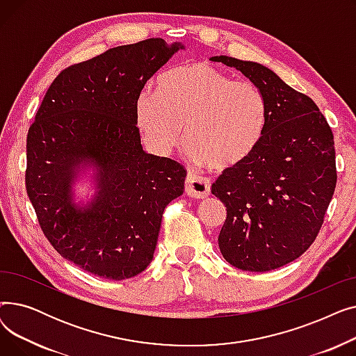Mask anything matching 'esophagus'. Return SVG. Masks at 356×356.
<instances>
[{"label": "esophagus", "instance_id": "esophagus-1", "mask_svg": "<svg viewBox=\"0 0 356 356\" xmlns=\"http://www.w3.org/2000/svg\"><path fill=\"white\" fill-rule=\"evenodd\" d=\"M186 193L196 199H203L211 193V183L207 177L189 173L186 177Z\"/></svg>", "mask_w": 356, "mask_h": 356}]
</instances>
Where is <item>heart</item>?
Returning <instances> with one entry per match:
<instances>
[{
    "mask_svg": "<svg viewBox=\"0 0 356 356\" xmlns=\"http://www.w3.org/2000/svg\"><path fill=\"white\" fill-rule=\"evenodd\" d=\"M136 122L148 147L161 156L179 145L184 127L189 157L227 170L245 161L263 140L267 104L251 81L192 63L161 74L157 92L138 93Z\"/></svg>",
    "mask_w": 356,
    "mask_h": 356,
    "instance_id": "b5f03b06",
    "label": "heart"
}]
</instances>
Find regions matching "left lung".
Segmentation results:
<instances>
[{"label":"left lung","instance_id":"left-lung-1","mask_svg":"<svg viewBox=\"0 0 356 356\" xmlns=\"http://www.w3.org/2000/svg\"><path fill=\"white\" fill-rule=\"evenodd\" d=\"M211 60L238 69L267 104L255 152L212 184L227 207L219 250L239 270L270 271L306 252L322 228L338 180L333 134L313 99L268 67L228 56Z\"/></svg>","mask_w":356,"mask_h":356}]
</instances>
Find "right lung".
Instances as JSON below:
<instances>
[{"label": "right lung", "mask_w": 356, "mask_h": 356, "mask_svg": "<svg viewBox=\"0 0 356 356\" xmlns=\"http://www.w3.org/2000/svg\"><path fill=\"white\" fill-rule=\"evenodd\" d=\"M183 49L153 37L62 70L27 134L26 189L51 247L79 268L131 278L152 263L164 209L184 191L186 168L147 154L136 101L147 81ZM82 162L99 168L86 209L71 200Z\"/></svg>", "instance_id": "1"}]
</instances>
